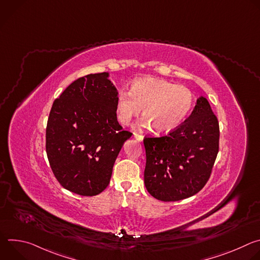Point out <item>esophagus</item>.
<instances>
[{"label":"esophagus","instance_id":"1","mask_svg":"<svg viewBox=\"0 0 260 260\" xmlns=\"http://www.w3.org/2000/svg\"><path fill=\"white\" fill-rule=\"evenodd\" d=\"M134 137L138 140V141H143V135L139 134V133H134Z\"/></svg>","mask_w":260,"mask_h":260}]
</instances>
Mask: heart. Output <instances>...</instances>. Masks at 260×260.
I'll return each mask as SVG.
<instances>
[{
  "label": "heart",
  "instance_id": "heart-1",
  "mask_svg": "<svg viewBox=\"0 0 260 260\" xmlns=\"http://www.w3.org/2000/svg\"><path fill=\"white\" fill-rule=\"evenodd\" d=\"M193 93L172 82L145 78L132 83L131 90L120 89L116 96V114L122 124L138 116L142 109L144 123L158 134L170 133L186 119L193 106Z\"/></svg>",
  "mask_w": 260,
  "mask_h": 260
}]
</instances>
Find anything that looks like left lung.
I'll list each match as a JSON object with an SVG mask.
<instances>
[{"instance_id":"1","label":"left lung","mask_w":260,"mask_h":260,"mask_svg":"<svg viewBox=\"0 0 260 260\" xmlns=\"http://www.w3.org/2000/svg\"><path fill=\"white\" fill-rule=\"evenodd\" d=\"M219 136L218 119L202 96L179 127L168 135L145 137L148 192L162 202H177L201 191L219 151Z\"/></svg>"}]
</instances>
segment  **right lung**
<instances>
[{
  "label": "right lung",
  "mask_w": 260,
  "mask_h": 260,
  "mask_svg": "<svg viewBox=\"0 0 260 260\" xmlns=\"http://www.w3.org/2000/svg\"><path fill=\"white\" fill-rule=\"evenodd\" d=\"M116 96V87L104 72L78 78L53 102L46 153L67 190L93 197L109 185L121 147L133 135L117 121Z\"/></svg>",
  "instance_id": "add662e5"
}]
</instances>
